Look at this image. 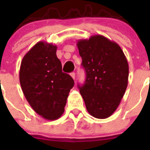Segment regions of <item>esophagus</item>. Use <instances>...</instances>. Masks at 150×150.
<instances>
[{"label":"esophagus","instance_id":"esophagus-1","mask_svg":"<svg viewBox=\"0 0 150 150\" xmlns=\"http://www.w3.org/2000/svg\"><path fill=\"white\" fill-rule=\"evenodd\" d=\"M71 77H72L74 79H75V78H76V74H75V73H74V72L71 73Z\"/></svg>","mask_w":150,"mask_h":150}]
</instances>
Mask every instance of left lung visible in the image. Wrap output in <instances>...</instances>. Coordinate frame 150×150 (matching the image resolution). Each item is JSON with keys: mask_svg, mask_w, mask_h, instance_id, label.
<instances>
[{"mask_svg": "<svg viewBox=\"0 0 150 150\" xmlns=\"http://www.w3.org/2000/svg\"><path fill=\"white\" fill-rule=\"evenodd\" d=\"M82 65L86 73L78 86L90 115L97 119L110 116L119 107L127 88L128 64L116 42L102 35L77 41Z\"/></svg>", "mask_w": 150, "mask_h": 150, "instance_id": "obj_1", "label": "left lung"}]
</instances>
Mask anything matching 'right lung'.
<instances>
[{"label":"right lung","mask_w":150,"mask_h":150,"mask_svg":"<svg viewBox=\"0 0 150 150\" xmlns=\"http://www.w3.org/2000/svg\"><path fill=\"white\" fill-rule=\"evenodd\" d=\"M57 46L40 41L22 59L19 81L23 94L32 109L47 120H55L64 111L74 81L62 72L56 55Z\"/></svg>","instance_id":"obj_1"}]
</instances>
